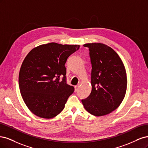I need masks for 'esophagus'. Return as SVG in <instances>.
<instances>
[{"instance_id":"34e87169","label":"esophagus","mask_w":148,"mask_h":148,"mask_svg":"<svg viewBox=\"0 0 148 148\" xmlns=\"http://www.w3.org/2000/svg\"><path fill=\"white\" fill-rule=\"evenodd\" d=\"M78 88H79V84L76 85V86H75V92H77L78 91Z\"/></svg>"}]
</instances>
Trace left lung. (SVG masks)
Wrapping results in <instances>:
<instances>
[{
    "instance_id": "8db88e82",
    "label": "left lung",
    "mask_w": 148,
    "mask_h": 148,
    "mask_svg": "<svg viewBox=\"0 0 148 148\" xmlns=\"http://www.w3.org/2000/svg\"><path fill=\"white\" fill-rule=\"evenodd\" d=\"M92 64L91 92L82 100L84 109L99 117L111 113L123 101L127 87L123 62L113 49L99 42L85 44Z\"/></svg>"
}]
</instances>
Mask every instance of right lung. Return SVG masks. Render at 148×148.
<instances>
[{
    "label": "right lung",
    "mask_w": 148,
    "mask_h": 148,
    "mask_svg": "<svg viewBox=\"0 0 148 148\" xmlns=\"http://www.w3.org/2000/svg\"><path fill=\"white\" fill-rule=\"evenodd\" d=\"M79 48V45L51 42L33 48L25 57L19 73L20 91L35 115L52 119L64 109L74 91V88L66 83L65 64Z\"/></svg>",
    "instance_id": "add662e5"
}]
</instances>
